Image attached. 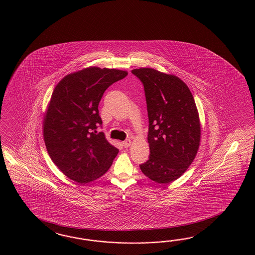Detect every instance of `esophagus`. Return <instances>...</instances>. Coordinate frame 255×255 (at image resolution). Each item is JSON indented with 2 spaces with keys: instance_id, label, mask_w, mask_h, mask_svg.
<instances>
[{
  "instance_id": "1",
  "label": "esophagus",
  "mask_w": 255,
  "mask_h": 255,
  "mask_svg": "<svg viewBox=\"0 0 255 255\" xmlns=\"http://www.w3.org/2000/svg\"><path fill=\"white\" fill-rule=\"evenodd\" d=\"M131 141L130 139H127V140H125L124 142H123V145H124L125 147H129L131 146Z\"/></svg>"
}]
</instances>
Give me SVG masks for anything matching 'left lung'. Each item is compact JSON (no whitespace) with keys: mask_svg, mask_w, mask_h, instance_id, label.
<instances>
[{"mask_svg":"<svg viewBox=\"0 0 255 255\" xmlns=\"http://www.w3.org/2000/svg\"><path fill=\"white\" fill-rule=\"evenodd\" d=\"M144 85L149 159L140 169L157 183L180 178L200 146L201 124L193 94L179 77L153 68L131 70Z\"/></svg>","mask_w":255,"mask_h":255,"instance_id":"left-lung-1","label":"left lung"}]
</instances>
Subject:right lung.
I'll return each instance as SVG.
<instances>
[{"label": "right lung", "instance_id": "add662e5", "mask_svg": "<svg viewBox=\"0 0 255 255\" xmlns=\"http://www.w3.org/2000/svg\"><path fill=\"white\" fill-rule=\"evenodd\" d=\"M127 71L90 66L65 76L56 85L43 119L46 150L70 179L85 184L102 177L119 149L96 129L98 105L109 86Z\"/></svg>", "mask_w": 255, "mask_h": 255}]
</instances>
